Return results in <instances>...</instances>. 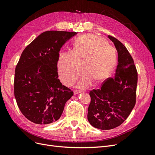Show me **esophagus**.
<instances>
[{
	"mask_svg": "<svg viewBox=\"0 0 155 155\" xmlns=\"http://www.w3.org/2000/svg\"><path fill=\"white\" fill-rule=\"evenodd\" d=\"M81 92H82L81 91H79V90H75V91H74V94H78L81 93Z\"/></svg>",
	"mask_w": 155,
	"mask_h": 155,
	"instance_id": "34e87169",
	"label": "esophagus"
}]
</instances>
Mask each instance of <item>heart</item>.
I'll list each match as a JSON object with an SVG mask.
<instances>
[{
  "label": "heart",
  "mask_w": 155,
  "mask_h": 155,
  "mask_svg": "<svg viewBox=\"0 0 155 155\" xmlns=\"http://www.w3.org/2000/svg\"><path fill=\"white\" fill-rule=\"evenodd\" d=\"M117 61L116 49L104 38L94 34L84 35L75 41L73 51L60 54L59 74L65 85H71L76 81L83 66L85 70L78 86L85 88L91 85L94 80L101 82L109 78Z\"/></svg>",
  "instance_id": "1"
}]
</instances>
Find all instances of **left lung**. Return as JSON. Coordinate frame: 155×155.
Wrapping results in <instances>:
<instances>
[{
    "instance_id": "1",
    "label": "left lung",
    "mask_w": 155,
    "mask_h": 155,
    "mask_svg": "<svg viewBox=\"0 0 155 155\" xmlns=\"http://www.w3.org/2000/svg\"><path fill=\"white\" fill-rule=\"evenodd\" d=\"M118 51L114 78H108L100 89L91 91L87 118L91 125L101 130L117 127L127 118L136 104L138 73L133 59L125 46L108 35Z\"/></svg>"
}]
</instances>
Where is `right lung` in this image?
<instances>
[{
    "label": "right lung",
    "mask_w": 155,
    "mask_h": 155,
    "mask_svg": "<svg viewBox=\"0 0 155 155\" xmlns=\"http://www.w3.org/2000/svg\"><path fill=\"white\" fill-rule=\"evenodd\" d=\"M78 34L46 31L28 45L17 64L14 95L26 118L36 124H49L59 119L74 92L58 79L59 51Z\"/></svg>",
    "instance_id": "right-lung-1"
}]
</instances>
